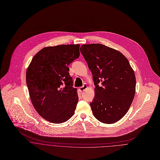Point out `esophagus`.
<instances>
[{
	"label": "esophagus",
	"mask_w": 160,
	"mask_h": 160,
	"mask_svg": "<svg viewBox=\"0 0 160 160\" xmlns=\"http://www.w3.org/2000/svg\"><path fill=\"white\" fill-rule=\"evenodd\" d=\"M87 88V85L85 83L82 87H81L79 88V91H80V92H82L84 90H85Z\"/></svg>",
	"instance_id": "esophagus-1"
}]
</instances>
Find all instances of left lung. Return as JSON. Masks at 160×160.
<instances>
[{
    "label": "left lung",
    "instance_id": "1",
    "mask_svg": "<svg viewBox=\"0 0 160 160\" xmlns=\"http://www.w3.org/2000/svg\"><path fill=\"white\" fill-rule=\"evenodd\" d=\"M80 50L94 82L95 96L90 103L94 116L106 124L118 122L128 111L136 91V77L128 60L100 43L83 45Z\"/></svg>",
    "mask_w": 160,
    "mask_h": 160
}]
</instances>
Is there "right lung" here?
<instances>
[{
  "label": "right lung",
  "mask_w": 160,
  "mask_h": 160,
  "mask_svg": "<svg viewBox=\"0 0 160 160\" xmlns=\"http://www.w3.org/2000/svg\"><path fill=\"white\" fill-rule=\"evenodd\" d=\"M80 45L45 47L32 58L26 72L31 102L46 120L61 123L73 116L78 97L68 66L80 56Z\"/></svg>",
  "instance_id": "1"
}]
</instances>
